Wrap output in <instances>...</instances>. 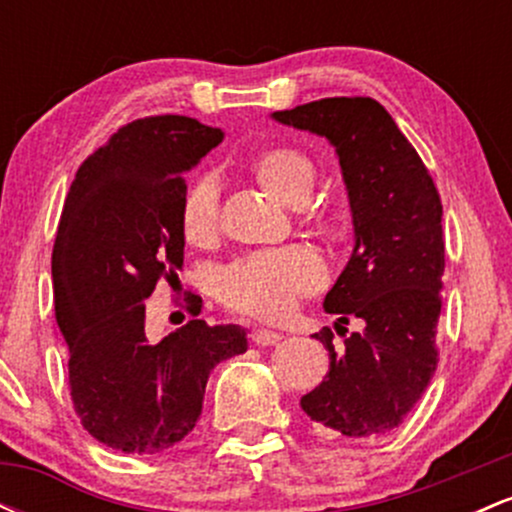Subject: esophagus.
<instances>
[{"label":"esophagus","instance_id":"34e87169","mask_svg":"<svg viewBox=\"0 0 512 512\" xmlns=\"http://www.w3.org/2000/svg\"><path fill=\"white\" fill-rule=\"evenodd\" d=\"M281 334L274 332V330H255L252 332V342H255L257 346H274L281 342Z\"/></svg>","mask_w":512,"mask_h":512}]
</instances>
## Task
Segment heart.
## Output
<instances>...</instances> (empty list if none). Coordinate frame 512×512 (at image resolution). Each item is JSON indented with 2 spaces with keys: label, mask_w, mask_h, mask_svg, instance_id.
<instances>
[{
  "label": "heart",
  "mask_w": 512,
  "mask_h": 512,
  "mask_svg": "<svg viewBox=\"0 0 512 512\" xmlns=\"http://www.w3.org/2000/svg\"><path fill=\"white\" fill-rule=\"evenodd\" d=\"M250 170L257 182L289 207H301L313 195L315 166L293 146H269L252 156ZM182 231L195 245L214 240L219 231V190L211 180H199L182 204ZM325 281V267L315 252L286 248L245 257L221 274L219 291L240 313L281 320L296 308L305 293H313Z\"/></svg>",
  "instance_id": "heart-1"
}]
</instances>
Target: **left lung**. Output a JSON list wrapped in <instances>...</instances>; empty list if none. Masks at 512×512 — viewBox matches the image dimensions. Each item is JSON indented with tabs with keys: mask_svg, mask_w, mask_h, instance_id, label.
Segmentation results:
<instances>
[{
	"mask_svg": "<svg viewBox=\"0 0 512 512\" xmlns=\"http://www.w3.org/2000/svg\"><path fill=\"white\" fill-rule=\"evenodd\" d=\"M272 120L334 146L354 250L322 308L339 315L337 332L349 317L366 325L342 351L327 327L313 334L330 351V373L301 407L325 436H383L407 419L438 366L443 204L424 161L373 98H322Z\"/></svg>",
	"mask_w": 512,
	"mask_h": 512,
	"instance_id": "left-lung-1",
	"label": "left lung"
}]
</instances>
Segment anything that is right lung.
<instances>
[{"instance_id": "1", "label": "right lung", "mask_w": 512, "mask_h": 512, "mask_svg": "<svg viewBox=\"0 0 512 512\" xmlns=\"http://www.w3.org/2000/svg\"><path fill=\"white\" fill-rule=\"evenodd\" d=\"M221 142L219 127L185 115L134 120L81 163L64 202L52 291L74 409L98 443L127 455L180 443L216 363L248 349L240 325L190 320L156 344L144 332V301L182 267L185 173Z\"/></svg>"}]
</instances>
